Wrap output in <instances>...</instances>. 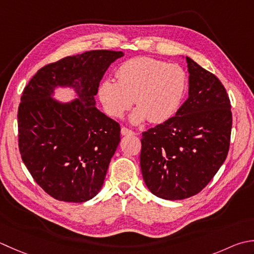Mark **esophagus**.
Listing matches in <instances>:
<instances>
[{
    "label": "esophagus",
    "mask_w": 254,
    "mask_h": 254,
    "mask_svg": "<svg viewBox=\"0 0 254 254\" xmlns=\"http://www.w3.org/2000/svg\"><path fill=\"white\" fill-rule=\"evenodd\" d=\"M121 134H122V135H134L135 132H133L132 130H130V128H127L126 127H121Z\"/></svg>",
    "instance_id": "obj_1"
}]
</instances>
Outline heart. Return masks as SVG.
<instances>
[{
    "label": "heart",
    "instance_id": "b5f03b06",
    "mask_svg": "<svg viewBox=\"0 0 254 254\" xmlns=\"http://www.w3.org/2000/svg\"><path fill=\"white\" fill-rule=\"evenodd\" d=\"M117 81L103 80L98 96L104 110L112 118H122L132 107L133 123L148 119L165 122L176 113L186 89V73L178 64L152 57H137L124 62L116 72Z\"/></svg>",
    "mask_w": 254,
    "mask_h": 254
}]
</instances>
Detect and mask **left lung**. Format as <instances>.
Returning a JSON list of instances; mask_svg holds the SVG:
<instances>
[{
	"label": "left lung",
	"instance_id": "8db88e82",
	"mask_svg": "<svg viewBox=\"0 0 254 254\" xmlns=\"http://www.w3.org/2000/svg\"><path fill=\"white\" fill-rule=\"evenodd\" d=\"M190 97L167 121L142 133L143 180L154 195L181 200L205 188L226 161L232 113L221 81L190 57Z\"/></svg>",
	"mask_w": 254,
	"mask_h": 254
}]
</instances>
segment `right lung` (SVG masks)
<instances>
[{"label":"right lung","instance_id":"add662e5","mask_svg":"<svg viewBox=\"0 0 254 254\" xmlns=\"http://www.w3.org/2000/svg\"><path fill=\"white\" fill-rule=\"evenodd\" d=\"M122 52H86L39 69L24 88L17 113L22 160L49 196L83 202L100 191L120 142V124L96 108L104 72ZM74 87L78 98L62 104L53 89Z\"/></svg>","mask_w":254,"mask_h":254}]
</instances>
